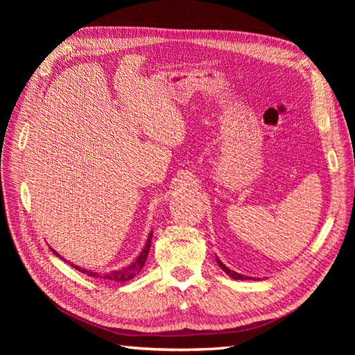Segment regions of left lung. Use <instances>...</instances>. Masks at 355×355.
<instances>
[{"mask_svg": "<svg viewBox=\"0 0 355 355\" xmlns=\"http://www.w3.org/2000/svg\"><path fill=\"white\" fill-rule=\"evenodd\" d=\"M216 262L219 263V266L222 268V271L227 274L228 277H231L232 280H253L252 277H247V275H243V274H239V272H235V271H232V270H230L228 266H225L223 263H222V261L219 259V257L216 256Z\"/></svg>", "mask_w": 355, "mask_h": 355, "instance_id": "1", "label": "left lung"}]
</instances>
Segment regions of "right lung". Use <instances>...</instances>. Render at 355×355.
Wrapping results in <instances>:
<instances>
[{
    "label": "right lung",
    "mask_w": 355,
    "mask_h": 355,
    "mask_svg": "<svg viewBox=\"0 0 355 355\" xmlns=\"http://www.w3.org/2000/svg\"><path fill=\"white\" fill-rule=\"evenodd\" d=\"M151 241H153V231L149 232L148 240H146V243H145V245H144L142 252L139 253V256L136 257V259H135L130 265H127V266L121 268V270H114V271H110V272H96V271H92V270H85V268H81V266H78V265H73V263H71V262L63 259V257H62L55 249H51V250H53V253H55L56 256H59L60 259L68 262L72 268H75V270H78V271L83 272V274H87L89 277H93V278H103V280L116 282V283H124V282L132 280V278H133L136 274H139V271H141L142 268H144V265H145V262H146L148 253H149V249H151Z\"/></svg>",
    "instance_id": "1"
}]
</instances>
